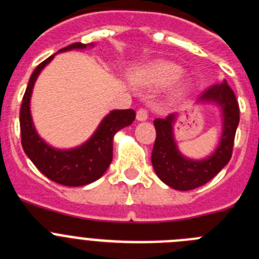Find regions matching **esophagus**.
<instances>
[{
    "label": "esophagus",
    "mask_w": 259,
    "mask_h": 259,
    "mask_svg": "<svg viewBox=\"0 0 259 259\" xmlns=\"http://www.w3.org/2000/svg\"><path fill=\"white\" fill-rule=\"evenodd\" d=\"M136 119L139 120V122H144V120H146V119H148V111H146L145 109L137 110Z\"/></svg>",
    "instance_id": "1"
}]
</instances>
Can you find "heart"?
I'll return each instance as SVG.
<instances>
[{"instance_id": "obj_1", "label": "heart", "mask_w": 259, "mask_h": 259, "mask_svg": "<svg viewBox=\"0 0 259 259\" xmlns=\"http://www.w3.org/2000/svg\"><path fill=\"white\" fill-rule=\"evenodd\" d=\"M183 70L179 65H176L174 62L161 61L157 63H153L149 67H146L145 70L139 75L137 81L140 84H145V85H164V84L170 83L172 80L178 79L182 75ZM183 88L178 89L172 95L174 98H178L182 93Z\"/></svg>"}]
</instances>
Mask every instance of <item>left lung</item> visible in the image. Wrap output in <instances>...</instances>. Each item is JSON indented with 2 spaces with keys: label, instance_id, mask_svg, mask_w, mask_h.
Segmentation results:
<instances>
[{
  "label": "left lung",
  "instance_id": "obj_1",
  "mask_svg": "<svg viewBox=\"0 0 259 259\" xmlns=\"http://www.w3.org/2000/svg\"><path fill=\"white\" fill-rule=\"evenodd\" d=\"M197 102L212 104L221 111V139L217 149L209 157L191 159L180 153L174 134L179 113L154 120L157 137L152 152V164L158 178L178 191H191L206 184L230 162L232 155L233 140L240 120L239 104L233 91L223 80L206 89Z\"/></svg>",
  "mask_w": 259,
  "mask_h": 259
}]
</instances>
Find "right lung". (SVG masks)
<instances>
[{"label": "right lung", "mask_w": 259, "mask_h": 259, "mask_svg": "<svg viewBox=\"0 0 259 259\" xmlns=\"http://www.w3.org/2000/svg\"><path fill=\"white\" fill-rule=\"evenodd\" d=\"M95 44L75 42L58 53L83 50ZM57 53V54H58ZM56 54L50 56L32 72L20 107V134L24 153L36 167L53 182L67 187H80L100 179L113 161L114 136L135 120V110H113L98 124L95 134L81 145L71 149H58L49 145L36 131L31 115V96L38 75Z\"/></svg>", "instance_id": "obj_1"}]
</instances>
